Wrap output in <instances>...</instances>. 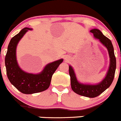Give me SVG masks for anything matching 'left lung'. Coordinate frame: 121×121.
<instances>
[{"mask_svg":"<svg viewBox=\"0 0 121 121\" xmlns=\"http://www.w3.org/2000/svg\"><path fill=\"white\" fill-rule=\"evenodd\" d=\"M90 32L94 33V37L98 39L101 43L107 48L108 51L110 58V65L106 76L100 83L98 84H83L78 81L75 72L71 66H69V72L70 77L71 88L73 91L81 96L88 98H95L104 92L112 83L115 73L117 63L113 45L111 40L104 36L101 31L97 29L91 30Z\"/></svg>","mask_w":121,"mask_h":121,"instance_id":"obj_1","label":"left lung"}]
</instances>
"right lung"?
Returning a JSON list of instances; mask_svg holds the SVG:
<instances>
[{"label": "right lung", "instance_id": "obj_1", "mask_svg": "<svg viewBox=\"0 0 121 121\" xmlns=\"http://www.w3.org/2000/svg\"><path fill=\"white\" fill-rule=\"evenodd\" d=\"M28 30L32 29L25 27L11 39L5 56V66L10 83L23 94H32L44 91L49 87L52 75L63 59L48 63L40 73H29L22 70L16 60V46Z\"/></svg>", "mask_w": 121, "mask_h": 121}]
</instances>
